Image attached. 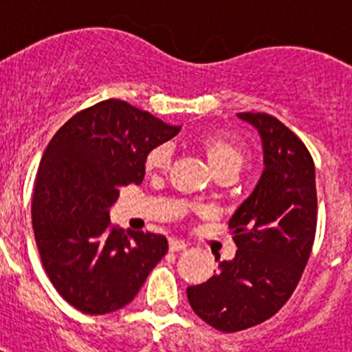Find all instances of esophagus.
<instances>
[{
    "label": "esophagus",
    "instance_id": "obj_1",
    "mask_svg": "<svg viewBox=\"0 0 352 352\" xmlns=\"http://www.w3.org/2000/svg\"><path fill=\"white\" fill-rule=\"evenodd\" d=\"M186 247H188V245H186L185 241H182V239H178V238L169 239V250L170 252H183Z\"/></svg>",
    "mask_w": 352,
    "mask_h": 352
}]
</instances>
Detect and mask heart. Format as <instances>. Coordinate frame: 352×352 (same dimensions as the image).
<instances>
[{"instance_id": "b5f03b06", "label": "heart", "mask_w": 352, "mask_h": 352, "mask_svg": "<svg viewBox=\"0 0 352 352\" xmlns=\"http://www.w3.org/2000/svg\"><path fill=\"white\" fill-rule=\"evenodd\" d=\"M201 149H203L204 157L210 162V166L217 174L220 173H234L243 167L247 160V153L241 148L239 142L234 139L226 138V135H211L201 141ZM170 160V151L167 146H157L148 153L146 157V169L149 173H160L167 169Z\"/></svg>"}]
</instances>
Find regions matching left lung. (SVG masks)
<instances>
[{
	"mask_svg": "<svg viewBox=\"0 0 352 352\" xmlns=\"http://www.w3.org/2000/svg\"><path fill=\"white\" fill-rule=\"evenodd\" d=\"M263 141L264 170L229 220L236 256L220 261L210 280L186 289L190 307L223 333L261 324L296 289L317 226L316 167L307 146L266 113H239Z\"/></svg>",
	"mask_w": 352,
	"mask_h": 352,
	"instance_id": "1",
	"label": "left lung"
}]
</instances>
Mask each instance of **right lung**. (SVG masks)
Wrapping results in <instances>:
<instances>
[{
  "mask_svg": "<svg viewBox=\"0 0 352 352\" xmlns=\"http://www.w3.org/2000/svg\"><path fill=\"white\" fill-rule=\"evenodd\" d=\"M179 129L109 98L72 116L43 151L31 204L36 247L56 291L80 312L123 309L167 254L166 236L125 234L109 208L121 186L142 183L149 151Z\"/></svg>",
  "mask_w": 352,
  "mask_h": 352,
  "instance_id": "obj_1",
  "label": "right lung"
}]
</instances>
